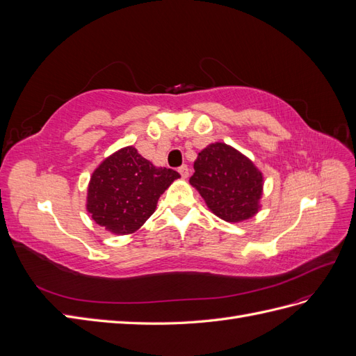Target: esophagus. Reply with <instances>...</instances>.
I'll return each mask as SVG.
<instances>
[{
    "label": "esophagus",
    "mask_w": 356,
    "mask_h": 356,
    "mask_svg": "<svg viewBox=\"0 0 356 356\" xmlns=\"http://www.w3.org/2000/svg\"><path fill=\"white\" fill-rule=\"evenodd\" d=\"M178 172H179V175H181L182 178H187V177H188V168H187L186 165L179 166V168H178Z\"/></svg>",
    "instance_id": "obj_1"
}]
</instances>
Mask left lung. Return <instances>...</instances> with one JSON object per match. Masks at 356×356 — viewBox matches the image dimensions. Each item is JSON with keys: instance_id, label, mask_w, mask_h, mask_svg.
Instances as JSON below:
<instances>
[{"instance_id": "obj_1", "label": "left lung", "mask_w": 356, "mask_h": 356, "mask_svg": "<svg viewBox=\"0 0 356 356\" xmlns=\"http://www.w3.org/2000/svg\"><path fill=\"white\" fill-rule=\"evenodd\" d=\"M190 184L197 188L208 208L224 221L248 220L260 208L261 172L227 144L215 143L202 149Z\"/></svg>"}]
</instances>
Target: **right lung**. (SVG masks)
<instances>
[{
	"label": "right lung",
	"instance_id": "add662e5",
	"mask_svg": "<svg viewBox=\"0 0 356 356\" xmlns=\"http://www.w3.org/2000/svg\"><path fill=\"white\" fill-rule=\"evenodd\" d=\"M177 178V170L156 168L134 147L122 148L93 172L88 211L111 233H134L156 211L160 195Z\"/></svg>",
	"mask_w": 356,
	"mask_h": 356
}]
</instances>
